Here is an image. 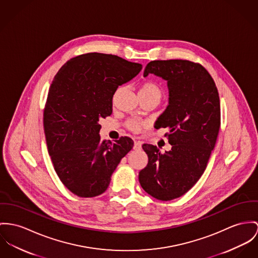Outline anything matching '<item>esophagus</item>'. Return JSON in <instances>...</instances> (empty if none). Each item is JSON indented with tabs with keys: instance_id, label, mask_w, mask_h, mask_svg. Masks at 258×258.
I'll use <instances>...</instances> for the list:
<instances>
[{
	"instance_id": "esophagus-1",
	"label": "esophagus",
	"mask_w": 258,
	"mask_h": 258,
	"mask_svg": "<svg viewBox=\"0 0 258 258\" xmlns=\"http://www.w3.org/2000/svg\"><path fill=\"white\" fill-rule=\"evenodd\" d=\"M134 149H135V150H139V149H141V143H140L139 141H136V142H135Z\"/></svg>"
}]
</instances>
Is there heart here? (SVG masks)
Returning a JSON list of instances; mask_svg holds the SVG:
<instances>
[{"label": "heart", "mask_w": 258, "mask_h": 258, "mask_svg": "<svg viewBox=\"0 0 258 258\" xmlns=\"http://www.w3.org/2000/svg\"><path fill=\"white\" fill-rule=\"evenodd\" d=\"M139 97H154L157 99H161L162 97V90L158 85L152 81L144 82L139 89ZM127 127L133 132H140L143 127V123L137 119H131L126 123Z\"/></svg>", "instance_id": "b5f03b06"}]
</instances>
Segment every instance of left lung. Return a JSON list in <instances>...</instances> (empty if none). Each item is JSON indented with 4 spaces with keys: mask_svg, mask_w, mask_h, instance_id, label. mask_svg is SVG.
<instances>
[{
    "mask_svg": "<svg viewBox=\"0 0 258 258\" xmlns=\"http://www.w3.org/2000/svg\"><path fill=\"white\" fill-rule=\"evenodd\" d=\"M155 75L167 81L169 105L158 118L171 150L143 144L147 166L139 172V182L151 197L162 201L187 192L204 173L218 137L221 113L218 90L209 73L186 59L152 60L144 77Z\"/></svg>",
    "mask_w": 258,
    "mask_h": 258,
    "instance_id": "1",
    "label": "left lung"
}]
</instances>
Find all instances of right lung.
Returning a JSON list of instances; mask_svg holds the SVG:
<instances>
[{
    "label": "right lung",
    "mask_w": 258,
    "mask_h": 258,
    "mask_svg": "<svg viewBox=\"0 0 258 258\" xmlns=\"http://www.w3.org/2000/svg\"><path fill=\"white\" fill-rule=\"evenodd\" d=\"M141 69L115 55L88 53L68 60L52 81L43 118L48 151L60 181L80 198L102 195L134 146L127 137L102 140L99 120L112 114L117 88Z\"/></svg>",
    "instance_id": "add662e5"
}]
</instances>
